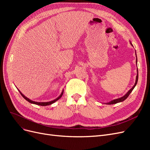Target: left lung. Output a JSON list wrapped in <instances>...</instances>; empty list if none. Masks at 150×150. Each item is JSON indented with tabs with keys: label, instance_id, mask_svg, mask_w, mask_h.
<instances>
[{
	"label": "left lung",
	"instance_id": "obj_1",
	"mask_svg": "<svg viewBox=\"0 0 150 150\" xmlns=\"http://www.w3.org/2000/svg\"><path fill=\"white\" fill-rule=\"evenodd\" d=\"M132 45V44H131ZM136 55H137V54H136ZM138 69H137V78H136V82H135V84H134V85L133 86V87L131 88L129 91L124 96H122V97H121V98H118V99H114V100H112V101H110V103H108L107 104H116V103H120V102H122V101H125V99L128 98V96H129V95L130 94V93L132 92V91L133 90V89L134 88V87L136 86V85H137V82H138Z\"/></svg>",
	"mask_w": 150,
	"mask_h": 150
}]
</instances>
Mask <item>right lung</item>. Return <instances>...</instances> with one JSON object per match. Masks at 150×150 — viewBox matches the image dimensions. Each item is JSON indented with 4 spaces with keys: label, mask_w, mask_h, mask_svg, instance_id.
<instances>
[{
    "label": "right lung",
    "mask_w": 150,
    "mask_h": 150,
    "mask_svg": "<svg viewBox=\"0 0 150 150\" xmlns=\"http://www.w3.org/2000/svg\"><path fill=\"white\" fill-rule=\"evenodd\" d=\"M19 93H21V94L22 95V96L23 97L25 100H27L28 101V102H29V103H33V104H37V105H39V106H47V105H50V104H52V103H54V102H56V101H57L59 99H60L61 98V96H62V94H63V92H64V91H62V92L61 93V95L59 96L57 98H56V99H54V100H53V101H49V102H35V101H32V100H30V99H29V98H28L27 97H25L24 95L22 94L20 91L19 90Z\"/></svg>",
    "instance_id": "1"
}]
</instances>
